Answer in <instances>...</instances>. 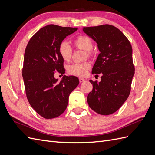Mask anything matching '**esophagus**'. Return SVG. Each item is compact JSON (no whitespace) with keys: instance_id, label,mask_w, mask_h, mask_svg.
Instances as JSON below:
<instances>
[{"instance_id":"obj_1","label":"esophagus","mask_w":155,"mask_h":155,"mask_svg":"<svg viewBox=\"0 0 155 155\" xmlns=\"http://www.w3.org/2000/svg\"><path fill=\"white\" fill-rule=\"evenodd\" d=\"M79 81L80 83H83V82L85 81V79H84L83 78H79Z\"/></svg>"}]
</instances>
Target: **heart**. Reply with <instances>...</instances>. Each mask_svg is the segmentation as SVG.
Wrapping results in <instances>:
<instances>
[{"mask_svg":"<svg viewBox=\"0 0 155 155\" xmlns=\"http://www.w3.org/2000/svg\"><path fill=\"white\" fill-rule=\"evenodd\" d=\"M74 45L78 48L85 50L87 55H91V50L93 48V42L92 39L87 35L78 37L74 41ZM59 54L64 61H68L72 55V48L70 43L67 41H63L59 44ZM91 67L89 62L74 63L67 67V72L69 74L78 77L85 76L88 70Z\"/></svg>","mask_w":155,"mask_h":155,"instance_id":"obj_1","label":"heart"}]
</instances>
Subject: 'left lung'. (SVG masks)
<instances>
[{
    "label": "left lung",
    "mask_w": 155,
    "mask_h": 155,
    "mask_svg": "<svg viewBox=\"0 0 155 155\" xmlns=\"http://www.w3.org/2000/svg\"><path fill=\"white\" fill-rule=\"evenodd\" d=\"M83 30L97 44L100 52L92 74H102L99 83L89 80L93 89L87 96L88 104L97 113L109 115L118 110L129 96L134 75L132 46L114 26L85 27Z\"/></svg>",
    "instance_id": "1"
}]
</instances>
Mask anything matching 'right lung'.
Returning <instances> with one entry per match:
<instances>
[{
	"instance_id": "1",
	"label": "right lung",
	"mask_w": 155,
	"mask_h": 155,
	"mask_svg": "<svg viewBox=\"0 0 155 155\" xmlns=\"http://www.w3.org/2000/svg\"><path fill=\"white\" fill-rule=\"evenodd\" d=\"M78 28L50 25L35 34L25 50L22 78L31 107L46 119L58 117L66 110L70 94L79 85L74 76L54 78L57 71L64 74V60L59 54V44Z\"/></svg>"
}]
</instances>
